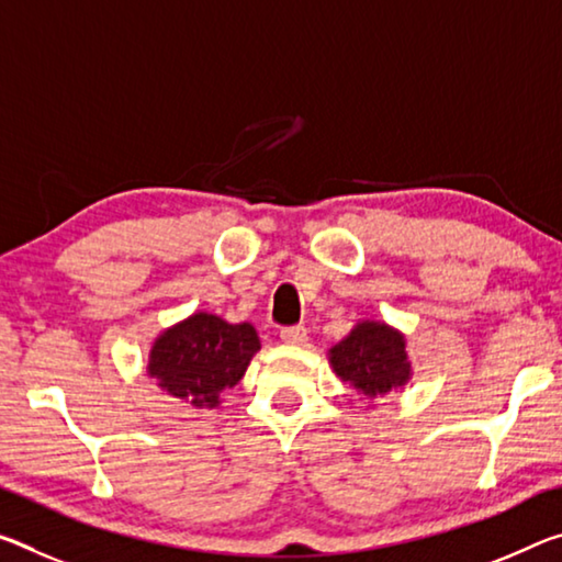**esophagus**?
I'll use <instances>...</instances> for the list:
<instances>
[{"mask_svg":"<svg viewBox=\"0 0 562 562\" xmlns=\"http://www.w3.org/2000/svg\"><path fill=\"white\" fill-rule=\"evenodd\" d=\"M280 340H282L284 345H292V347H297V345H305V342H307V329L302 327V325L284 327L282 333H280Z\"/></svg>","mask_w":562,"mask_h":562,"instance_id":"1","label":"esophagus"}]
</instances>
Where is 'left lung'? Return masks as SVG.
Listing matches in <instances>:
<instances>
[{
	"instance_id": "1",
	"label": "left lung",
	"mask_w": 562,
	"mask_h": 562,
	"mask_svg": "<svg viewBox=\"0 0 562 562\" xmlns=\"http://www.w3.org/2000/svg\"><path fill=\"white\" fill-rule=\"evenodd\" d=\"M335 375L368 400L403 387L413 375L405 352V335L385 323L362 319L345 340L329 350Z\"/></svg>"
}]
</instances>
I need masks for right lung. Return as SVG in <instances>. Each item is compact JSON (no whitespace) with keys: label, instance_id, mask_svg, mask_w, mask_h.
<instances>
[{"label":"right lung","instance_id":"obj_1","mask_svg":"<svg viewBox=\"0 0 562 562\" xmlns=\"http://www.w3.org/2000/svg\"><path fill=\"white\" fill-rule=\"evenodd\" d=\"M260 337L249 323L229 325L210 313H194L165 329L149 350V378L167 395L194 407H217L220 393L243 380Z\"/></svg>","mask_w":562,"mask_h":562}]
</instances>
